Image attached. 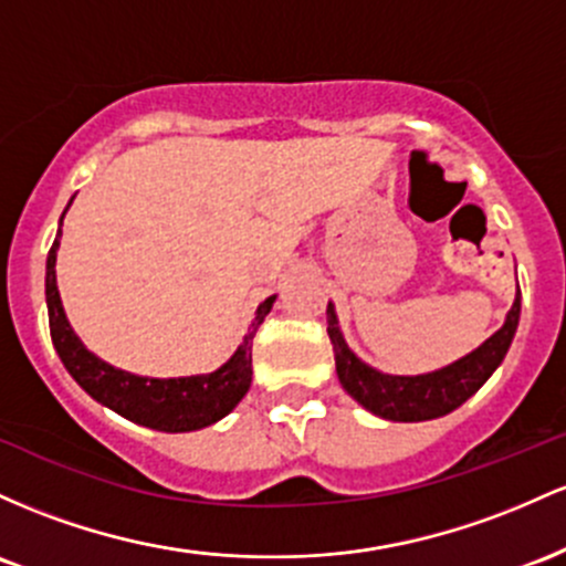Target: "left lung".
Listing matches in <instances>:
<instances>
[{"instance_id": "8db88e82", "label": "left lung", "mask_w": 566, "mask_h": 566, "mask_svg": "<svg viewBox=\"0 0 566 566\" xmlns=\"http://www.w3.org/2000/svg\"><path fill=\"white\" fill-rule=\"evenodd\" d=\"M518 313H522V294H516V302H513L511 313L505 317V326L497 334L489 336L479 350L465 355L452 366L441 368V371L422 374V377H390V374L374 371L364 360L355 358L350 347L342 339L334 307L328 304L326 321L328 339H332L334 347L336 377L355 401L366 406L371 415L392 422L436 420V417L449 415L457 406L465 403L492 377L494 368L503 364L513 334H516Z\"/></svg>"}]
</instances>
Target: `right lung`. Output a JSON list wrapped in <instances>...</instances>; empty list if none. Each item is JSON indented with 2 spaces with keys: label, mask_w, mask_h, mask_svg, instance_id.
Instances as JSON below:
<instances>
[{
  "label": "right lung",
  "mask_w": 566,
  "mask_h": 566,
  "mask_svg": "<svg viewBox=\"0 0 566 566\" xmlns=\"http://www.w3.org/2000/svg\"><path fill=\"white\" fill-rule=\"evenodd\" d=\"M63 221V216H61ZM61 245V230L55 238L53 249L48 253V277H44V296H48L50 315V336L59 350L63 366L69 368L77 385L95 401L109 406L112 411L123 415L125 420L144 424L151 430H165V433H187V430H200L213 424L224 415H230L240 398L251 387V345L253 334L262 326L264 315L270 313L275 296L259 304L256 317H253L249 334L238 353L227 360L219 371L206 374V377H184V379H149L136 377V374L119 371L101 358L77 339V334L69 326L66 313L61 307L59 285H55V251Z\"/></svg>",
  "instance_id": "1"
}]
</instances>
